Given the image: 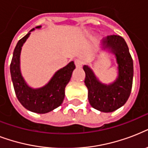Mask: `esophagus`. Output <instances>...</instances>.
Masks as SVG:
<instances>
[{
  "mask_svg": "<svg viewBox=\"0 0 148 148\" xmlns=\"http://www.w3.org/2000/svg\"><path fill=\"white\" fill-rule=\"evenodd\" d=\"M74 64H75L77 67H81L83 65V61L80 60V59H76V60H74Z\"/></svg>",
  "mask_w": 148,
  "mask_h": 148,
  "instance_id": "1",
  "label": "esophagus"
}]
</instances>
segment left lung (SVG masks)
I'll return each mask as SVG.
<instances>
[{
    "mask_svg": "<svg viewBox=\"0 0 148 148\" xmlns=\"http://www.w3.org/2000/svg\"><path fill=\"white\" fill-rule=\"evenodd\" d=\"M105 47L115 53L118 64V77L114 83L104 85L100 83L92 71L84 65V83L88 89V101L93 108L102 112H112L126 103L133 84V60L127 45L122 37L109 35L103 40Z\"/></svg>",
    "mask_w": 148,
    "mask_h": 148,
    "instance_id": "obj_1",
    "label": "left lung"
}]
</instances>
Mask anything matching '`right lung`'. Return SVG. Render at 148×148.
Instances as JSON below:
<instances>
[{
    "mask_svg": "<svg viewBox=\"0 0 148 148\" xmlns=\"http://www.w3.org/2000/svg\"><path fill=\"white\" fill-rule=\"evenodd\" d=\"M38 26L37 28H40ZM34 28L31 29L32 31ZM27 34L17 42L10 63V70L13 85L18 101L27 110L38 114H45L58 108L64 98L65 87L69 82L72 72L75 68L71 61L67 66L56 72L49 83L44 88L32 89L27 85L20 71V53L22 45L30 35Z\"/></svg>",
    "mask_w": 148,
    "mask_h": 148,
    "instance_id": "1",
    "label": "right lung"
}]
</instances>
